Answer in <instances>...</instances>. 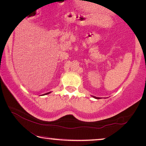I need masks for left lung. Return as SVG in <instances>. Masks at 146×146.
Returning <instances> with one entry per match:
<instances>
[{
  "mask_svg": "<svg viewBox=\"0 0 146 146\" xmlns=\"http://www.w3.org/2000/svg\"><path fill=\"white\" fill-rule=\"evenodd\" d=\"M93 97L96 98V99H100V98H99V97H95V96H93Z\"/></svg>",
  "mask_w": 146,
  "mask_h": 146,
  "instance_id": "1",
  "label": "left lung"
}]
</instances>
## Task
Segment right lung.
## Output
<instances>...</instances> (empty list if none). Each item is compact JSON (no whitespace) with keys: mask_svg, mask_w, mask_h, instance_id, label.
I'll use <instances>...</instances> for the list:
<instances>
[{"mask_svg":"<svg viewBox=\"0 0 146 146\" xmlns=\"http://www.w3.org/2000/svg\"><path fill=\"white\" fill-rule=\"evenodd\" d=\"M50 93H51V92H49V93H44V94H43V95H48V94H49Z\"/></svg>","mask_w":146,"mask_h":146,"instance_id":"add662e5","label":"right lung"}]
</instances>
